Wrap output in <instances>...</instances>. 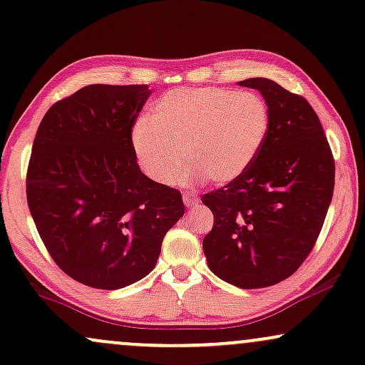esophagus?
<instances>
[{
    "label": "esophagus",
    "mask_w": 365,
    "mask_h": 365,
    "mask_svg": "<svg viewBox=\"0 0 365 365\" xmlns=\"http://www.w3.org/2000/svg\"><path fill=\"white\" fill-rule=\"evenodd\" d=\"M183 204H185L187 207H197V205L200 204V199L194 194H183Z\"/></svg>",
    "instance_id": "obj_1"
}]
</instances>
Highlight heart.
<instances>
[{
    "label": "heart",
    "mask_w": 365,
    "mask_h": 365,
    "mask_svg": "<svg viewBox=\"0 0 365 365\" xmlns=\"http://www.w3.org/2000/svg\"><path fill=\"white\" fill-rule=\"evenodd\" d=\"M269 130L270 108L255 91L178 88L153 105L151 120L138 118L133 148L144 173L161 185L178 182L183 160L188 178L225 185L253 165Z\"/></svg>",
    "instance_id": "obj_1"
}]
</instances>
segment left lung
<instances>
[{"mask_svg":"<svg viewBox=\"0 0 365 365\" xmlns=\"http://www.w3.org/2000/svg\"><path fill=\"white\" fill-rule=\"evenodd\" d=\"M238 85L263 95L270 130L240 178L202 195L214 214L202 248L219 279L262 289L291 277L314 248L333 197L335 160L304 96L267 78Z\"/></svg>","mask_w":365,"mask_h":365,"instance_id":"left-lung-1","label":"left lung"}]
</instances>
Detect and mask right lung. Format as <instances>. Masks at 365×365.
I'll use <instances>...</instances> for the list:
<instances>
[{
  "label": "right lung",
  "mask_w": 365,
  "mask_h": 365,
  "mask_svg": "<svg viewBox=\"0 0 365 365\" xmlns=\"http://www.w3.org/2000/svg\"><path fill=\"white\" fill-rule=\"evenodd\" d=\"M146 85H90L56 102L35 134L27 202L66 275L93 289L138 282L185 212L177 188L139 170L133 127Z\"/></svg>",
  "instance_id": "right-lung-1"
}]
</instances>
